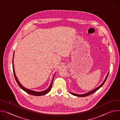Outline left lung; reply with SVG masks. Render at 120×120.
Instances as JSON below:
<instances>
[{
    "label": "left lung",
    "mask_w": 120,
    "mask_h": 120,
    "mask_svg": "<svg viewBox=\"0 0 120 120\" xmlns=\"http://www.w3.org/2000/svg\"><path fill=\"white\" fill-rule=\"evenodd\" d=\"M108 74H109V72L108 73L107 76H106V78H105V79H104V81L101 84V85H100L99 87H98L97 88H96L95 89H94V90H91V91H89V92H87V93H86V94H73V93H72V92H70V93H71V94H72L73 95L76 96H78V97H85V96L90 95L91 94H93V93H94V92H95L96 91H97V90H98L102 86V85H103L104 84V83H105V81H106V79H107V77H108Z\"/></svg>",
    "instance_id": "8db88e82"
}]
</instances>
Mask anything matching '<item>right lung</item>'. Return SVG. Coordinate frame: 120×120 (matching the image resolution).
Listing matches in <instances>:
<instances>
[{
    "label": "right lung",
    "instance_id": "obj_1",
    "mask_svg": "<svg viewBox=\"0 0 120 120\" xmlns=\"http://www.w3.org/2000/svg\"><path fill=\"white\" fill-rule=\"evenodd\" d=\"M14 54H13V57H14ZM12 65H13V72H14V77L15 78L16 81L18 83V84L19 85V87L22 89L23 90H24L25 91H26V93H28V94H31V95H35V96H41V95H45L46 94H47V93H48L52 87V82L53 81V79H54V77H53V79H52V81L51 82V84L50 85V86H49V87L48 88V89H47V90H44V91H34L28 89H26V88H25L24 87H23L20 83V82H19V80L18 79L17 76H16V74L15 72V70H14V64H13V60H12ZM55 76V75H54Z\"/></svg>",
    "mask_w": 120,
    "mask_h": 120
}]
</instances>
